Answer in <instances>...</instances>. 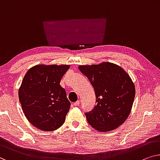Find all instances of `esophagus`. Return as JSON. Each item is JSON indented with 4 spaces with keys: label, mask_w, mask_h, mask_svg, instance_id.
<instances>
[{
    "label": "esophagus",
    "mask_w": 160,
    "mask_h": 160,
    "mask_svg": "<svg viewBox=\"0 0 160 160\" xmlns=\"http://www.w3.org/2000/svg\"><path fill=\"white\" fill-rule=\"evenodd\" d=\"M80 105V101H77L76 102H75V103H74V106H78Z\"/></svg>",
    "instance_id": "obj_1"
}]
</instances>
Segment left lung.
I'll return each instance as SVG.
<instances>
[{
    "mask_svg": "<svg viewBox=\"0 0 160 160\" xmlns=\"http://www.w3.org/2000/svg\"><path fill=\"white\" fill-rule=\"evenodd\" d=\"M79 70L94 88L97 103L85 113L89 124L99 132H109L121 126L132 110L135 86L121 67L110 62L80 65Z\"/></svg>",
    "mask_w": 160,
    "mask_h": 160,
    "instance_id": "obj_1",
    "label": "left lung"
}]
</instances>
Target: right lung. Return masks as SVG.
I'll use <instances>...</instances> for the list:
<instances>
[{
    "instance_id": "obj_1",
    "label": "right lung",
    "mask_w": 160,
    "mask_h": 160,
    "mask_svg": "<svg viewBox=\"0 0 160 160\" xmlns=\"http://www.w3.org/2000/svg\"><path fill=\"white\" fill-rule=\"evenodd\" d=\"M69 68V65H36L23 78L19 102L28 121L40 130L54 131L65 122L71 103L59 82Z\"/></svg>"
}]
</instances>
